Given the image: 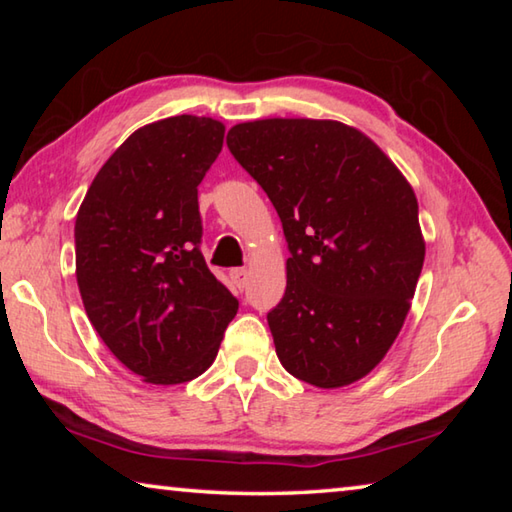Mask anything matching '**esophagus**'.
I'll use <instances>...</instances> for the list:
<instances>
[{"label":"esophagus","instance_id":"obj_1","mask_svg":"<svg viewBox=\"0 0 512 512\" xmlns=\"http://www.w3.org/2000/svg\"><path fill=\"white\" fill-rule=\"evenodd\" d=\"M230 275H232V280H235V284L239 289H244L246 284H248V268H232L230 271Z\"/></svg>","mask_w":512,"mask_h":512}]
</instances>
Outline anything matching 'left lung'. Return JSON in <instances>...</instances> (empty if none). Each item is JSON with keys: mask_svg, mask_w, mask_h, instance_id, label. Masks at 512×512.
Returning <instances> with one entry per match:
<instances>
[{"mask_svg": "<svg viewBox=\"0 0 512 512\" xmlns=\"http://www.w3.org/2000/svg\"><path fill=\"white\" fill-rule=\"evenodd\" d=\"M237 162L271 198L291 250L268 314L277 359L318 388L350 386L391 350L424 262L418 198L359 128L271 117L228 131Z\"/></svg>", "mask_w": 512, "mask_h": 512, "instance_id": "obj_1", "label": "left lung"}]
</instances>
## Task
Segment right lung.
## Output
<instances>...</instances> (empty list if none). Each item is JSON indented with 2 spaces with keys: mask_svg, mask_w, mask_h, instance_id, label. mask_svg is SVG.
<instances>
[{
  "mask_svg": "<svg viewBox=\"0 0 512 512\" xmlns=\"http://www.w3.org/2000/svg\"><path fill=\"white\" fill-rule=\"evenodd\" d=\"M223 135L219 119L196 115L137 128L94 176L76 214L85 314L146 384L203 375L239 309L198 246V185Z\"/></svg>",
  "mask_w": 512,
  "mask_h": 512,
  "instance_id": "add662e5",
  "label": "right lung"
}]
</instances>
